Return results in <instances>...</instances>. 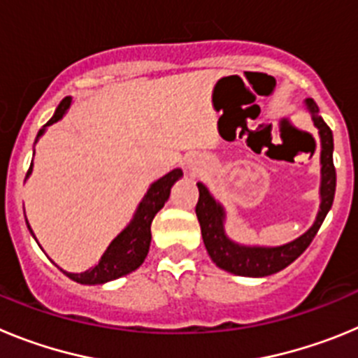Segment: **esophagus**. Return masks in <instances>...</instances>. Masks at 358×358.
<instances>
[{"instance_id":"34e87169","label":"esophagus","mask_w":358,"mask_h":358,"mask_svg":"<svg viewBox=\"0 0 358 358\" xmlns=\"http://www.w3.org/2000/svg\"><path fill=\"white\" fill-rule=\"evenodd\" d=\"M189 166H194V163H192V164H189Z\"/></svg>"}]
</instances>
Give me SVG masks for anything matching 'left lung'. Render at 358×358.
I'll return each instance as SVG.
<instances>
[{
  "label": "left lung",
  "instance_id": "8db88e82",
  "mask_svg": "<svg viewBox=\"0 0 358 358\" xmlns=\"http://www.w3.org/2000/svg\"><path fill=\"white\" fill-rule=\"evenodd\" d=\"M305 106L310 110L312 122L321 136V206H319L315 222L299 238L285 245H278V248L240 245L233 242L224 231L226 211L220 206V202L215 201L210 189L202 182H197L199 202L195 206V213L201 224L202 240L213 264L227 273L249 278L271 276L274 273H280L281 268L292 264L297 256H301L303 251L308 248L334 204L335 181H337L334 166V134L324 120L319 116V107L312 98H306Z\"/></svg>",
  "mask_w": 358,
  "mask_h": 358
}]
</instances>
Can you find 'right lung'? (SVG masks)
I'll return each instance as SVG.
<instances>
[{"label":"right lung","mask_w":358,"mask_h":358,"mask_svg":"<svg viewBox=\"0 0 358 358\" xmlns=\"http://www.w3.org/2000/svg\"><path fill=\"white\" fill-rule=\"evenodd\" d=\"M71 106V96H66L59 107H57L55 115L52 116L46 125L39 131L36 138V143L39 141V138L43 136L44 129L52 125V123L59 122V120L64 116V113L68 110V107ZM31 173V164L28 169L27 177ZM182 176L181 169H173L172 172H169L166 176H163L161 179H157L156 182H152L148 192L145 194V197L141 199L140 206L136 210L134 217H132L131 224H129L125 229L116 236L113 242L109 243V248L106 249V252L102 255V258L98 260V264L94 267H91L90 271L85 273H62L68 278H71L73 281L82 283V285H102L107 281H113L116 278H122L125 274L132 273L136 268L140 267L145 262L148 255V248H150V224L156 217L157 211L164 206V202L169 201L170 197V188L173 186V182ZM28 224V222H27ZM30 229V226H28ZM31 236H34V231L30 229ZM36 238V236H34Z\"/></svg>","instance_id":"add662e5"}]
</instances>
